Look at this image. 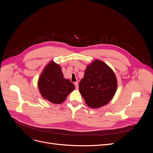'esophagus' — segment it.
Returning a JSON list of instances; mask_svg holds the SVG:
<instances>
[{
  "instance_id": "1",
  "label": "esophagus",
  "mask_w": 153,
  "mask_h": 153,
  "mask_svg": "<svg viewBox=\"0 0 153 153\" xmlns=\"http://www.w3.org/2000/svg\"><path fill=\"white\" fill-rule=\"evenodd\" d=\"M74 84H75V85L76 89H78V82H76L74 83Z\"/></svg>"
}]
</instances>
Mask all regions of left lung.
I'll return each instance as SVG.
<instances>
[{
    "mask_svg": "<svg viewBox=\"0 0 153 153\" xmlns=\"http://www.w3.org/2000/svg\"><path fill=\"white\" fill-rule=\"evenodd\" d=\"M114 71L103 61L96 60L87 67L79 83V91L90 107L96 108L107 104L117 90Z\"/></svg>",
    "mask_w": 153,
    "mask_h": 153,
    "instance_id": "left-lung-1",
    "label": "left lung"
}]
</instances>
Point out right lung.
<instances>
[{
  "instance_id": "add662e5",
  "label": "right lung",
  "mask_w": 153,
  "mask_h": 153,
  "mask_svg": "<svg viewBox=\"0 0 153 153\" xmlns=\"http://www.w3.org/2000/svg\"><path fill=\"white\" fill-rule=\"evenodd\" d=\"M38 87L45 99L55 104L62 103L75 89L73 83L64 78L60 66L53 62L49 63L41 73Z\"/></svg>"
}]
</instances>
